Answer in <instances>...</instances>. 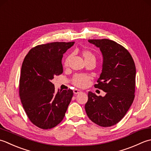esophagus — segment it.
Here are the masks:
<instances>
[{"instance_id":"34e87169","label":"esophagus","mask_w":151,"mask_h":151,"mask_svg":"<svg viewBox=\"0 0 151 151\" xmlns=\"http://www.w3.org/2000/svg\"><path fill=\"white\" fill-rule=\"evenodd\" d=\"M81 91L80 90H78V89H74V90H73V93H74L75 94H79V93H81Z\"/></svg>"}]
</instances>
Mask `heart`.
<instances>
[{"instance_id":"1","label":"heart","mask_w":151,"mask_h":151,"mask_svg":"<svg viewBox=\"0 0 151 151\" xmlns=\"http://www.w3.org/2000/svg\"><path fill=\"white\" fill-rule=\"evenodd\" d=\"M82 56L84 58L85 62L87 63L90 60H96V57L93 52L89 50H83L82 51ZM70 59H71V55H68L66 57L64 61V66L67 67L69 65ZM91 80V77L88 75L85 74H77L73 77L72 82L73 84L80 88H83L87 87L89 84Z\"/></svg>"}]
</instances>
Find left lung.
<instances>
[{
	"instance_id": "left-lung-1",
	"label": "left lung",
	"mask_w": 151,
	"mask_h": 151,
	"mask_svg": "<svg viewBox=\"0 0 151 151\" xmlns=\"http://www.w3.org/2000/svg\"><path fill=\"white\" fill-rule=\"evenodd\" d=\"M103 55L102 70L94 87L106 92L98 96L88 92L85 108L95 124L103 127L118 123L127 113L135 97L136 66L130 53L122 45L108 39L88 40Z\"/></svg>"
}]
</instances>
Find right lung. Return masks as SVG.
Returning a JSON list of instances; mask_svg holds the SVG:
<instances>
[{
    "mask_svg": "<svg viewBox=\"0 0 151 151\" xmlns=\"http://www.w3.org/2000/svg\"><path fill=\"white\" fill-rule=\"evenodd\" d=\"M51 42L32 48L24 57L19 78V96L32 124L51 129L63 121L73 95V91L58 90L51 81L63 72V54L74 44Z\"/></svg>",
    "mask_w": 151,
    "mask_h": 151,
    "instance_id": "right-lung-1",
    "label": "right lung"
}]
</instances>
